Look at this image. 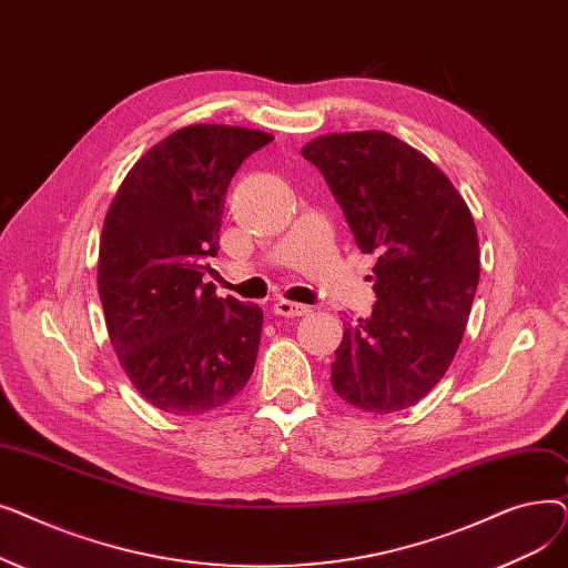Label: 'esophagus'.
<instances>
[{
    "mask_svg": "<svg viewBox=\"0 0 568 568\" xmlns=\"http://www.w3.org/2000/svg\"><path fill=\"white\" fill-rule=\"evenodd\" d=\"M274 313H276V315H283V317H302V315H308L311 308L304 306V304H292V302L278 300V302L274 304Z\"/></svg>",
    "mask_w": 568,
    "mask_h": 568,
    "instance_id": "34e87169",
    "label": "esophagus"
}]
</instances>
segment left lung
<instances>
[{"instance_id": "left-lung-1", "label": "left lung", "mask_w": 568, "mask_h": 568, "mask_svg": "<svg viewBox=\"0 0 568 568\" xmlns=\"http://www.w3.org/2000/svg\"><path fill=\"white\" fill-rule=\"evenodd\" d=\"M302 156L329 184L356 246L377 255V302L345 326L334 392L366 412L405 409L442 379L465 334L481 268L469 209L433 161L389 133L322 135Z\"/></svg>"}]
</instances>
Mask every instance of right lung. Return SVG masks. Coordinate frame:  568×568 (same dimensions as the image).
<instances>
[{"label":"right lung","mask_w":568,"mask_h":568,"mask_svg":"<svg viewBox=\"0 0 568 568\" xmlns=\"http://www.w3.org/2000/svg\"><path fill=\"white\" fill-rule=\"evenodd\" d=\"M274 135L242 126L179 129L133 165L101 234L99 294L112 347L146 403L214 412L244 389L262 308L204 283L219 253L234 172Z\"/></svg>","instance_id":"right-lung-1"}]
</instances>
